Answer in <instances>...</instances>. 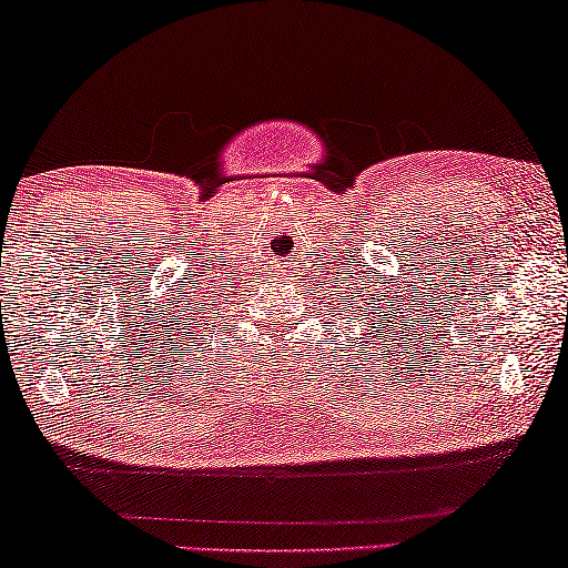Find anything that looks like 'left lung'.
I'll return each instance as SVG.
<instances>
[{
    "label": "left lung",
    "mask_w": 568,
    "mask_h": 568,
    "mask_svg": "<svg viewBox=\"0 0 568 568\" xmlns=\"http://www.w3.org/2000/svg\"><path fill=\"white\" fill-rule=\"evenodd\" d=\"M359 297H363V294H359ZM342 313H344V307H342V311H338V315H342ZM355 318H359V315H355ZM373 328H375V323H371V326H367V331H373ZM383 328H386V326H381V334H386V331H383Z\"/></svg>",
    "instance_id": "1"
}]
</instances>
